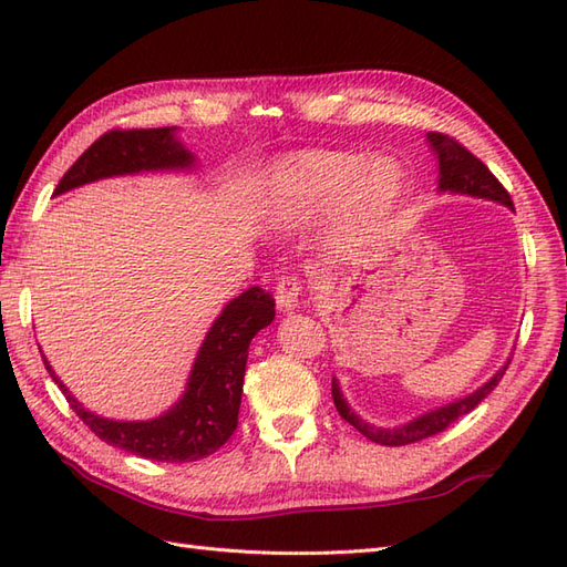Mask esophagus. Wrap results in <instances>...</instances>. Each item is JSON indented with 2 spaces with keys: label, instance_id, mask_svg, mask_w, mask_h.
<instances>
[{
  "label": "esophagus",
  "instance_id": "1",
  "mask_svg": "<svg viewBox=\"0 0 567 567\" xmlns=\"http://www.w3.org/2000/svg\"><path fill=\"white\" fill-rule=\"evenodd\" d=\"M299 297H302V280H299V277L290 275L277 282L275 302L280 311H287V315H290V311L299 309Z\"/></svg>",
  "mask_w": 567,
  "mask_h": 567
}]
</instances>
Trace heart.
<instances>
[{
  "label": "heart",
  "mask_w": 567,
  "mask_h": 567,
  "mask_svg": "<svg viewBox=\"0 0 567 567\" xmlns=\"http://www.w3.org/2000/svg\"><path fill=\"white\" fill-rule=\"evenodd\" d=\"M404 173L392 158L353 151H309L277 163L268 189L275 226L299 228L329 212L336 202L333 244L343 248L368 236L402 195Z\"/></svg>",
  "instance_id": "heart-1"
}]
</instances>
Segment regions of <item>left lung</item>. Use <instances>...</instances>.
Listing matches in <instances>:
<instances>
[{
	"mask_svg": "<svg viewBox=\"0 0 567 567\" xmlns=\"http://www.w3.org/2000/svg\"><path fill=\"white\" fill-rule=\"evenodd\" d=\"M433 153L439 158V192H453V195H470L477 199H489V202H499L504 207H512V197L509 192L502 187L499 179L489 173V167L475 158L465 146H461L455 138L443 136V134H426ZM509 360L504 363L495 375H492L483 388H477L473 394L463 396V400H455L451 404H443L439 409H431V412L421 414L412 421H406L404 426H394V429H382V426H372L368 421L360 419L348 402L343 400L339 380L333 378L331 382V394H333V404L339 409L341 419H346L348 424L358 429L363 436L372 443L380 445H406V443H416L421 439H429L433 433H441L443 429H449L455 419H461L463 414L473 412V409L485 400V396L497 388L504 370H507Z\"/></svg>",
	"mask_w": 567,
	"mask_h": 567,
	"instance_id": "left-lung-1",
	"label": "left lung"
}]
</instances>
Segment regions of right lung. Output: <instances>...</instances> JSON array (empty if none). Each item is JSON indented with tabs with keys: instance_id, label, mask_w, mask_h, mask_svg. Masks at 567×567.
<instances>
[{
	"instance_id": "right-lung-1",
	"label": "right lung",
	"mask_w": 567,
	"mask_h": 567,
	"mask_svg": "<svg viewBox=\"0 0 567 567\" xmlns=\"http://www.w3.org/2000/svg\"><path fill=\"white\" fill-rule=\"evenodd\" d=\"M175 134V126L106 131L63 175L55 195L114 175L189 171L195 167V155ZM272 319L275 299L260 287H248L244 295L231 299L204 336L185 394L165 414L148 421H114L87 412L58 380L45 355L43 363L63 390L72 412L104 443L148 461L192 463L219 451L236 431L248 346L260 329L270 327Z\"/></svg>"
}]
</instances>
